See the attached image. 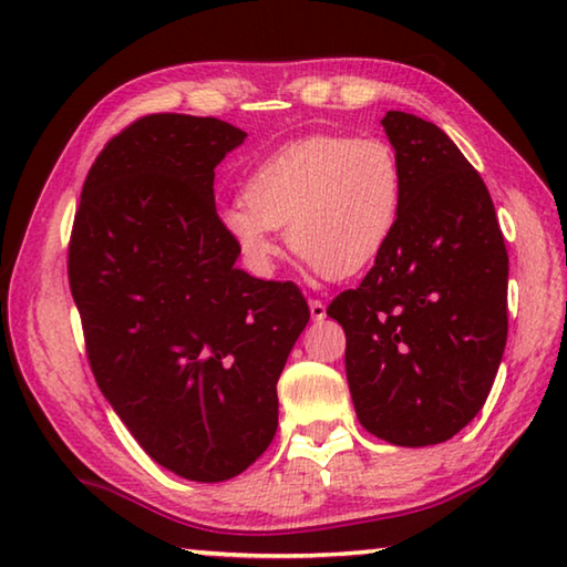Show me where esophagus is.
I'll return each instance as SVG.
<instances>
[{
  "instance_id": "1",
  "label": "esophagus",
  "mask_w": 567,
  "mask_h": 567,
  "mask_svg": "<svg viewBox=\"0 0 567 567\" xmlns=\"http://www.w3.org/2000/svg\"><path fill=\"white\" fill-rule=\"evenodd\" d=\"M310 315H312V320H324L328 310H324V305L320 300H310Z\"/></svg>"
}]
</instances>
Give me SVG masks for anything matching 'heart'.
I'll list each match as a JSON object with an SVG mask.
<instances>
[{"mask_svg":"<svg viewBox=\"0 0 567 567\" xmlns=\"http://www.w3.org/2000/svg\"><path fill=\"white\" fill-rule=\"evenodd\" d=\"M245 199L219 209V223L255 272L272 270L275 229H287L305 265L340 280L388 247L402 209V165L380 137L315 134L255 167Z\"/></svg>","mask_w":567,"mask_h":567,"instance_id":"1","label":"heart"}]
</instances>
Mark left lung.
<instances>
[{
  "instance_id": "8db88e82",
  "label": "left lung",
  "mask_w": 567,
  "mask_h": 567,
  "mask_svg": "<svg viewBox=\"0 0 567 567\" xmlns=\"http://www.w3.org/2000/svg\"><path fill=\"white\" fill-rule=\"evenodd\" d=\"M402 209L358 290L328 307L348 338L360 425L402 447L460 433L491 395L507 340V249L483 177L433 122L388 112Z\"/></svg>"
}]
</instances>
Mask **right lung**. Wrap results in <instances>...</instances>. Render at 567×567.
<instances>
[{"label": "right lung", "mask_w": 567, "mask_h": 567, "mask_svg": "<svg viewBox=\"0 0 567 567\" xmlns=\"http://www.w3.org/2000/svg\"><path fill=\"white\" fill-rule=\"evenodd\" d=\"M247 134L147 114L112 137L82 187L70 287L94 380L142 450L223 483L277 433V380L310 307L292 282L235 267L215 167Z\"/></svg>", "instance_id": "1"}]
</instances>
